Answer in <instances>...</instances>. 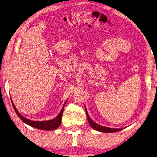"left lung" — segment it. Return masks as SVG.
Masks as SVG:
<instances>
[{"mask_svg": "<svg viewBox=\"0 0 157 157\" xmlns=\"http://www.w3.org/2000/svg\"><path fill=\"white\" fill-rule=\"evenodd\" d=\"M85 112H86V114H87V120L88 122L90 124V126L91 127L96 130H98L99 132H105V133H113V132H119V131L123 130V128H109V127H105V126H103L102 125H100L98 124H97V123H95L94 121L90 117V116L89 115V113L87 112V108L85 107Z\"/></svg>", "mask_w": 157, "mask_h": 157, "instance_id": "obj_1", "label": "left lung"}]
</instances>
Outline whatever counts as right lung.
<instances>
[{
	"instance_id": "add662e5",
	"label": "right lung",
	"mask_w": 157,
	"mask_h": 157,
	"mask_svg": "<svg viewBox=\"0 0 157 157\" xmlns=\"http://www.w3.org/2000/svg\"><path fill=\"white\" fill-rule=\"evenodd\" d=\"M11 100H12V105H13L15 112H16V113H17V116L20 118V119L22 120L23 122H24L25 123H26L27 124H28L29 126H32V127L36 128L37 129L44 130H53L57 129L59 127L60 123H61V119H62L64 107V105H65L66 102H67V100H66V102H64V104L63 105V107L62 109L60 110V113H59V115L57 116L56 117H55L54 119L49 120V121H31V120L25 118V117H23V115L20 114L17 111V109H16V106H15V105L13 104V101L12 99H11Z\"/></svg>"
}]
</instances>
